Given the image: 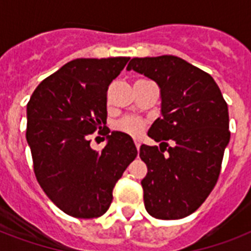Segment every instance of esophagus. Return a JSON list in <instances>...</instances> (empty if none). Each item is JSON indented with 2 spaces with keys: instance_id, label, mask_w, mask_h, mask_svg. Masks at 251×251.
<instances>
[{
  "instance_id": "1",
  "label": "esophagus",
  "mask_w": 251,
  "mask_h": 251,
  "mask_svg": "<svg viewBox=\"0 0 251 251\" xmlns=\"http://www.w3.org/2000/svg\"><path fill=\"white\" fill-rule=\"evenodd\" d=\"M134 143H135V147H137V150H139V147H141V142L135 139V141H134Z\"/></svg>"
}]
</instances>
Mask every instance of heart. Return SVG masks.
<instances>
[{"mask_svg":"<svg viewBox=\"0 0 251 251\" xmlns=\"http://www.w3.org/2000/svg\"><path fill=\"white\" fill-rule=\"evenodd\" d=\"M145 126L146 124L142 118L127 116V117H124L116 124V129L122 131V133L129 134L131 137H138L145 130Z\"/></svg>","mask_w":251,"mask_h":251,"instance_id":"1","label":"heart"}]
</instances>
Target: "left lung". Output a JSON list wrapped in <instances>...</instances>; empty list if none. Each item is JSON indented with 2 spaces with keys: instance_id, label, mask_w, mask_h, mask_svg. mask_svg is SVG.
<instances>
[{
  "instance_id": "left-lung-1",
  "label": "left lung",
  "mask_w": 251,
  "mask_h": 251,
  "mask_svg": "<svg viewBox=\"0 0 251 251\" xmlns=\"http://www.w3.org/2000/svg\"><path fill=\"white\" fill-rule=\"evenodd\" d=\"M127 70L160 87L161 116L149 130L160 147L139 150L146 210L161 220L189 216L218 182L230 138L228 105L214 78L179 57L133 58Z\"/></svg>"
}]
</instances>
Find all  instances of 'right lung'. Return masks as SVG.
Returning <instances> with one entry per match:
<instances>
[{
	"mask_svg": "<svg viewBox=\"0 0 251 251\" xmlns=\"http://www.w3.org/2000/svg\"><path fill=\"white\" fill-rule=\"evenodd\" d=\"M129 57L76 58L45 78L27 104L25 138L33 172L48 198L65 214L99 218L113 199V187L137 157L133 139L106 130L98 152L88 135L106 124V91Z\"/></svg>",
	"mask_w": 251,
	"mask_h": 251,
	"instance_id": "add662e5",
	"label": "right lung"
}]
</instances>
